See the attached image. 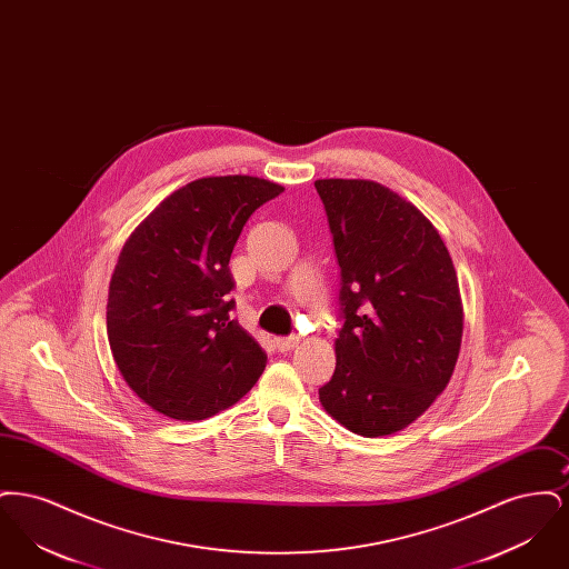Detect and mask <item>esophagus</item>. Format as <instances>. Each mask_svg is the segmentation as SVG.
<instances>
[{
  "label": "esophagus",
  "instance_id": "1",
  "mask_svg": "<svg viewBox=\"0 0 569 569\" xmlns=\"http://www.w3.org/2000/svg\"><path fill=\"white\" fill-rule=\"evenodd\" d=\"M272 343H274V348H277L279 352H290V350L297 346L298 337H295V335H290V337H277Z\"/></svg>",
  "mask_w": 569,
  "mask_h": 569
}]
</instances>
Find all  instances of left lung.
I'll use <instances>...</instances> for the list:
<instances>
[{
	"mask_svg": "<svg viewBox=\"0 0 569 569\" xmlns=\"http://www.w3.org/2000/svg\"><path fill=\"white\" fill-rule=\"evenodd\" d=\"M316 190L341 269L343 320L320 401L352 433H397L431 407L457 367V271L433 223L399 193L365 179H320Z\"/></svg>",
	"mask_w": 569,
	"mask_h": 569,
	"instance_id": "obj_1",
	"label": "left lung"
}]
</instances>
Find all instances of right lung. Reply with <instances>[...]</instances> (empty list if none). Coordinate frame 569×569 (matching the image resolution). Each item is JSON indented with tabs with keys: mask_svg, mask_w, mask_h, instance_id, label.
Returning <instances> with one entry per match:
<instances>
[{
	"mask_svg": "<svg viewBox=\"0 0 569 569\" xmlns=\"http://www.w3.org/2000/svg\"><path fill=\"white\" fill-rule=\"evenodd\" d=\"M283 191L244 174L207 177L168 196L123 244L110 279L107 328L128 386L174 420L234 406L267 367L230 318V256L247 219Z\"/></svg>",
	"mask_w": 569,
	"mask_h": 569,
	"instance_id": "1",
	"label": "right lung"
}]
</instances>
